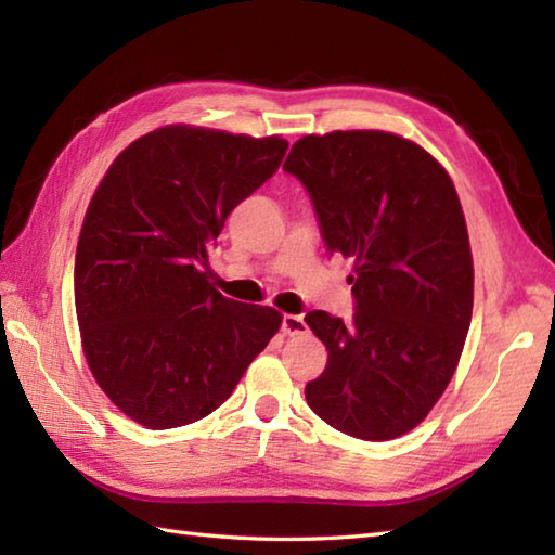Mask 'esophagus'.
Returning <instances> with one entry per match:
<instances>
[{"mask_svg":"<svg viewBox=\"0 0 555 555\" xmlns=\"http://www.w3.org/2000/svg\"><path fill=\"white\" fill-rule=\"evenodd\" d=\"M281 332L286 336H302L308 332V324L300 314H284V320H281Z\"/></svg>","mask_w":555,"mask_h":555,"instance_id":"esophagus-1","label":"esophagus"}]
</instances>
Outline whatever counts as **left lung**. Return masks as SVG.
<instances>
[{
    "label": "left lung",
    "instance_id": "obj_1",
    "mask_svg": "<svg viewBox=\"0 0 555 555\" xmlns=\"http://www.w3.org/2000/svg\"><path fill=\"white\" fill-rule=\"evenodd\" d=\"M305 185L332 253L352 259V322H305L328 350L308 405L364 441L403 436L453 379L473 320L475 267L451 176L386 131L302 135L284 164Z\"/></svg>",
    "mask_w": 555,
    "mask_h": 555
}]
</instances>
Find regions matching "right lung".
<instances>
[{"mask_svg":"<svg viewBox=\"0 0 555 555\" xmlns=\"http://www.w3.org/2000/svg\"><path fill=\"white\" fill-rule=\"evenodd\" d=\"M286 150L281 135L162 126L133 140L92 195L74 271L82 352L143 427L207 417L279 332V310L221 296L207 250Z\"/></svg>","mask_w":555,"mask_h":555,"instance_id":"add662e5","label":"right lung"}]
</instances>
